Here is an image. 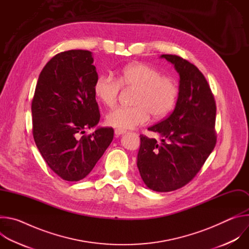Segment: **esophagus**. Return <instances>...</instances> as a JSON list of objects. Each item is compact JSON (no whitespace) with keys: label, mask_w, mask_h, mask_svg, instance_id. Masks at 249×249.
<instances>
[{"label":"esophagus","mask_w":249,"mask_h":249,"mask_svg":"<svg viewBox=\"0 0 249 249\" xmlns=\"http://www.w3.org/2000/svg\"><path fill=\"white\" fill-rule=\"evenodd\" d=\"M127 131L126 130H123V129H115V131H114V134L116 135V136H120V135H123V134H125Z\"/></svg>","instance_id":"obj_1"}]
</instances>
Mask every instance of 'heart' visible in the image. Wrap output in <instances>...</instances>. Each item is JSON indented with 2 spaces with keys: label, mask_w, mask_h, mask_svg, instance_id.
<instances>
[{
  "label": "heart",
  "mask_w": 249,
  "mask_h": 249,
  "mask_svg": "<svg viewBox=\"0 0 249 249\" xmlns=\"http://www.w3.org/2000/svg\"><path fill=\"white\" fill-rule=\"evenodd\" d=\"M123 89H135L130 107H117L106 115L107 125L118 129H133L155 118L166 115L178 96V86L174 79L162 76L160 71L143 63L125 67L116 79L111 74L99 76L93 87L96 98L107 107L116 105Z\"/></svg>",
  "instance_id": "b5f03b06"
}]
</instances>
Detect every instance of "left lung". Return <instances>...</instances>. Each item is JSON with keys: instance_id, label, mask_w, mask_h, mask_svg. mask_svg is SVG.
Instances as JSON below:
<instances>
[{"instance_id": "1", "label": "left lung", "mask_w": 249, "mask_h": 249, "mask_svg": "<svg viewBox=\"0 0 249 249\" xmlns=\"http://www.w3.org/2000/svg\"><path fill=\"white\" fill-rule=\"evenodd\" d=\"M178 72L179 92L172 113L148 128L160 140L140 135L137 166L152 190L169 192L189 183L217 143L216 101L201 71L187 60L163 54Z\"/></svg>"}]
</instances>
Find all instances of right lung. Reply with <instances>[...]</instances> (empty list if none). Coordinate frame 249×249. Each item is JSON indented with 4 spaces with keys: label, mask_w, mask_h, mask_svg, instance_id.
Masks as SVG:
<instances>
[{
    "label": "right lung",
    "mask_w": 249,
    "mask_h": 249,
    "mask_svg": "<svg viewBox=\"0 0 249 249\" xmlns=\"http://www.w3.org/2000/svg\"><path fill=\"white\" fill-rule=\"evenodd\" d=\"M92 63L88 50L55 55L42 69L31 102L35 144L48 166L67 181L85 178L114 136L111 127L86 134L100 118Z\"/></svg>",
    "instance_id": "1"
}]
</instances>
